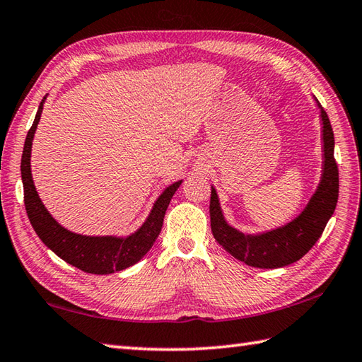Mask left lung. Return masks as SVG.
<instances>
[{"instance_id":"obj_1","label":"left lung","mask_w":362,"mask_h":362,"mask_svg":"<svg viewBox=\"0 0 362 362\" xmlns=\"http://www.w3.org/2000/svg\"><path fill=\"white\" fill-rule=\"evenodd\" d=\"M319 103V101H317ZM320 107L323 122V175L319 189L293 222L261 235H245L225 222L216 190L211 189V230L214 238L235 259L252 267H284L303 257L319 240L333 216L339 197V168L334 159V134L325 109Z\"/></svg>"}]
</instances>
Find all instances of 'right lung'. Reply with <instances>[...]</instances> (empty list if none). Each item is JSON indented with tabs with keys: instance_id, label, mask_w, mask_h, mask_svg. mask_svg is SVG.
<instances>
[{
	"instance_id": "add662e5",
	"label": "right lung",
	"mask_w": 362,
	"mask_h": 362,
	"mask_svg": "<svg viewBox=\"0 0 362 362\" xmlns=\"http://www.w3.org/2000/svg\"><path fill=\"white\" fill-rule=\"evenodd\" d=\"M45 98L47 97H43V100ZM43 100L35 114L33 127L28 131L23 156H21V180H23L25 208L29 222H31L40 240L49 250H53L61 259L71 264L73 267L86 272V274L109 275L131 267L148 253L154 240L158 239L162 223H164L165 211L170 204L176 189L180 187L181 181L172 184L170 187L164 190V194L154 203L150 217L146 218L142 228L127 239L88 238V235L67 231L45 209V206L37 195L31 176V146L35 128L42 115Z\"/></svg>"
}]
</instances>
